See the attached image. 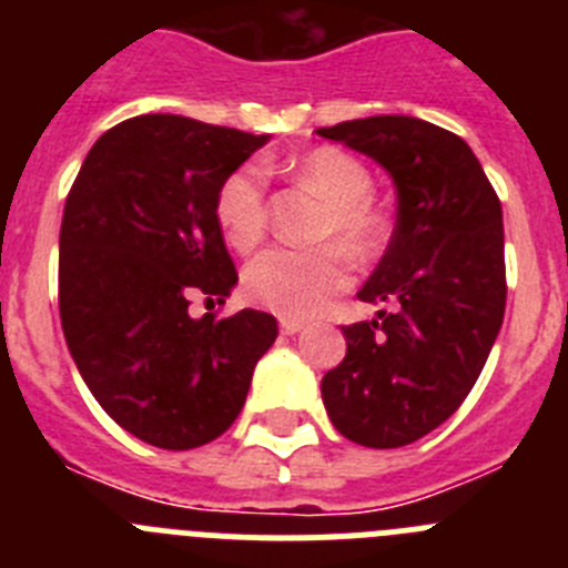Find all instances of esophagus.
Returning <instances> with one entry per match:
<instances>
[{
	"mask_svg": "<svg viewBox=\"0 0 568 568\" xmlns=\"http://www.w3.org/2000/svg\"><path fill=\"white\" fill-rule=\"evenodd\" d=\"M301 329H304V321L281 318V333H284V335H295V333H301Z\"/></svg>",
	"mask_w": 568,
	"mask_h": 568,
	"instance_id": "obj_1",
	"label": "esophagus"
}]
</instances>
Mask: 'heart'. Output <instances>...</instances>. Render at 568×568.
Wrapping results in <instances>:
<instances>
[{
	"instance_id": "heart-1",
	"label": "heart",
	"mask_w": 568,
	"mask_h": 568,
	"mask_svg": "<svg viewBox=\"0 0 568 568\" xmlns=\"http://www.w3.org/2000/svg\"><path fill=\"white\" fill-rule=\"evenodd\" d=\"M295 173L333 204L324 222V235H338L341 244L358 258L378 253L386 239V219L369 202L375 182L361 159L341 148H318L301 155ZM213 213L230 247L239 253L253 250L267 224L261 168L244 164L233 170L215 193ZM346 284L349 264L341 247H275L261 253L244 273V290L250 298L284 318H313L324 313Z\"/></svg>"
}]
</instances>
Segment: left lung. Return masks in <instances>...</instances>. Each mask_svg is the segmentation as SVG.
<instances>
[{"label": "left lung", "mask_w": 568, "mask_h": 568, "mask_svg": "<svg viewBox=\"0 0 568 568\" xmlns=\"http://www.w3.org/2000/svg\"><path fill=\"white\" fill-rule=\"evenodd\" d=\"M315 133L381 164L398 195L393 239L358 290L393 313L344 327V361L321 381L344 438L395 449L444 424L489 358L506 310L504 213L469 144L438 124L369 115Z\"/></svg>", "instance_id": "8db88e82"}]
</instances>
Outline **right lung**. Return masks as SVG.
<instances>
[{
  "label": "right lung",
  "instance_id": "right-lung-1",
  "mask_svg": "<svg viewBox=\"0 0 568 568\" xmlns=\"http://www.w3.org/2000/svg\"><path fill=\"white\" fill-rule=\"evenodd\" d=\"M270 142L148 113L90 148L59 233V313L68 349L115 424L159 449H195L239 418L270 313L190 315L193 295L224 304L239 284L215 224V193Z\"/></svg>",
  "mask_w": 568,
  "mask_h": 568
}]
</instances>
